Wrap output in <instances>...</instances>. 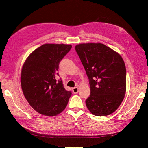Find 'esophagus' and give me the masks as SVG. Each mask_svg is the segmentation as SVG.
Segmentation results:
<instances>
[{
  "label": "esophagus",
  "instance_id": "1",
  "mask_svg": "<svg viewBox=\"0 0 148 148\" xmlns=\"http://www.w3.org/2000/svg\"><path fill=\"white\" fill-rule=\"evenodd\" d=\"M72 90H73V92L75 93V94L78 93V91H79L78 87H75V88H73Z\"/></svg>",
  "mask_w": 148,
  "mask_h": 148
}]
</instances>
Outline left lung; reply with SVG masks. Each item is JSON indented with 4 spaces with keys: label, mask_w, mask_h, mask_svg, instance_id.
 Returning a JSON list of instances; mask_svg holds the SVG:
<instances>
[{
    "label": "left lung",
    "mask_w": 148,
    "mask_h": 148,
    "mask_svg": "<svg viewBox=\"0 0 148 148\" xmlns=\"http://www.w3.org/2000/svg\"><path fill=\"white\" fill-rule=\"evenodd\" d=\"M75 50L86 72L90 96L88 110L102 117L117 110L126 92V68L119 53L101 43H83Z\"/></svg>",
    "instance_id": "obj_1"
}]
</instances>
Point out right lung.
<instances>
[{
  "mask_svg": "<svg viewBox=\"0 0 148 148\" xmlns=\"http://www.w3.org/2000/svg\"><path fill=\"white\" fill-rule=\"evenodd\" d=\"M71 45L45 44L31 52L21 71V86L29 105L42 115L53 117L61 113L71 95L62 80L57 81L60 60Z\"/></svg>",
  "mask_w": 148,
  "mask_h": 148,
  "instance_id": "1",
  "label": "right lung"
}]
</instances>
